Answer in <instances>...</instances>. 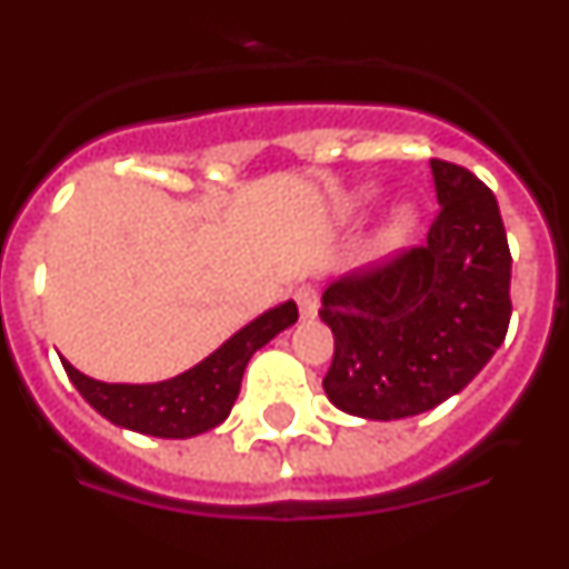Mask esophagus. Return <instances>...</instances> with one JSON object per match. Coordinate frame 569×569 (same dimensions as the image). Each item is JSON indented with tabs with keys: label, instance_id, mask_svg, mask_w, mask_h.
<instances>
[{
	"label": "esophagus",
	"instance_id": "1",
	"mask_svg": "<svg viewBox=\"0 0 569 569\" xmlns=\"http://www.w3.org/2000/svg\"><path fill=\"white\" fill-rule=\"evenodd\" d=\"M296 305H299V316L305 321L308 319H316V313H319V293H316V288H310V284H301L299 290L293 293Z\"/></svg>",
	"mask_w": 569,
	"mask_h": 569
}]
</instances>
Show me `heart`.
Listing matches in <instances>:
<instances>
[{
  "instance_id": "1",
  "label": "heart",
  "mask_w": 569,
  "mask_h": 569,
  "mask_svg": "<svg viewBox=\"0 0 569 569\" xmlns=\"http://www.w3.org/2000/svg\"><path fill=\"white\" fill-rule=\"evenodd\" d=\"M379 193L381 188L373 182L353 184V188L345 190V193L336 199V216H339V219H353V216L365 213V210L379 199ZM416 224H419V213H416L413 204H407V202L393 204L379 228V248L381 250L401 248V244L413 236Z\"/></svg>"
}]
</instances>
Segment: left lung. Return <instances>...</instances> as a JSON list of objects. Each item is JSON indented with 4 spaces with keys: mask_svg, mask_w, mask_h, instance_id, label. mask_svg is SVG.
Masks as SVG:
<instances>
[{
    "mask_svg": "<svg viewBox=\"0 0 569 569\" xmlns=\"http://www.w3.org/2000/svg\"><path fill=\"white\" fill-rule=\"evenodd\" d=\"M430 170L441 208L427 244L321 296L336 339L321 385L359 419H407L461 393L510 325L512 261L496 196L459 164L433 159Z\"/></svg>",
    "mask_w": 569,
    "mask_h": 569,
    "instance_id": "left-lung-1",
    "label": "left lung"
}]
</instances>
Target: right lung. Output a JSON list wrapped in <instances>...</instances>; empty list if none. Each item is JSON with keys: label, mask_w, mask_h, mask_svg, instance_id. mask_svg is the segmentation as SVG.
<instances>
[{"label": "right lung", "mask_w": 569, "mask_h": 569, "mask_svg": "<svg viewBox=\"0 0 569 569\" xmlns=\"http://www.w3.org/2000/svg\"><path fill=\"white\" fill-rule=\"evenodd\" d=\"M296 301H281L236 330L208 359L153 385H108L79 373L68 359H62V367L82 399L116 427L156 439H190L228 419L250 356L296 325Z\"/></svg>", "instance_id": "obj_1"}]
</instances>
